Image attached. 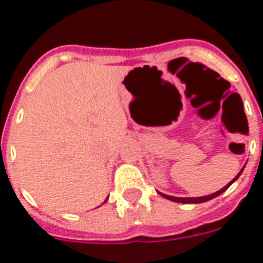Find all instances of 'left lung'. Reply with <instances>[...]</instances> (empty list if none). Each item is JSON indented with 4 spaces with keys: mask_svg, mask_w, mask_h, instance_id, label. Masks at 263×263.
Masks as SVG:
<instances>
[{
    "mask_svg": "<svg viewBox=\"0 0 263 263\" xmlns=\"http://www.w3.org/2000/svg\"><path fill=\"white\" fill-rule=\"evenodd\" d=\"M243 168H245V167H242V168H241L240 173H238V174H237V175H236V178L232 179L231 182L228 183V184L225 185V187H222L221 190H218V191L215 192V194L206 195V196H200V197H175V196H170V195H166V194H162V192H159V194L162 195V196H163V197H166V199H168V200L175 201V203H183V204H199V203H205V201L212 200V199H215V197H217L218 195H221L222 192L227 191L228 188L231 187V185L233 184L234 182H236L237 179L240 178V175H241V174H242Z\"/></svg>",
    "mask_w": 263,
    "mask_h": 263,
    "instance_id": "1",
    "label": "left lung"
}]
</instances>
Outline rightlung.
Instances as JSON below:
<instances>
[{
	"label": "right lung",
	"mask_w": 263,
	"mask_h": 263,
	"mask_svg": "<svg viewBox=\"0 0 263 263\" xmlns=\"http://www.w3.org/2000/svg\"><path fill=\"white\" fill-rule=\"evenodd\" d=\"M106 200H108V199H106ZM106 200H105V201H106Z\"/></svg>",
	"instance_id": "obj_1"
}]
</instances>
